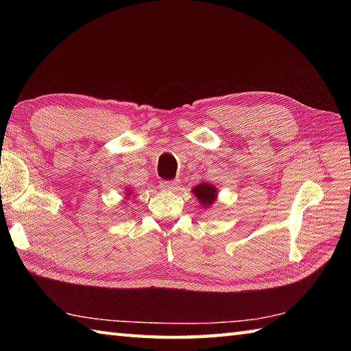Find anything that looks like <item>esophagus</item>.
Instances as JSON below:
<instances>
[{"label": "esophagus", "mask_w": 351, "mask_h": 351, "mask_svg": "<svg viewBox=\"0 0 351 351\" xmlns=\"http://www.w3.org/2000/svg\"><path fill=\"white\" fill-rule=\"evenodd\" d=\"M161 189L166 190V191H176L180 189V181L175 180V181H164L161 182Z\"/></svg>", "instance_id": "34e87169"}]
</instances>
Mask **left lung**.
Instances as JSON below:
<instances>
[{
    "mask_svg": "<svg viewBox=\"0 0 351 351\" xmlns=\"http://www.w3.org/2000/svg\"><path fill=\"white\" fill-rule=\"evenodd\" d=\"M191 191L195 193V196L200 202V205L205 208H210L215 202V199H217V189L208 182H202V184L196 185V187Z\"/></svg>",
    "mask_w": 351,
    "mask_h": 351,
    "instance_id": "obj_1",
    "label": "left lung"
}]
</instances>
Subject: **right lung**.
Segmentation results:
<instances>
[{"label":"right lung","instance_id":"right-lung-1","mask_svg":"<svg viewBox=\"0 0 351 351\" xmlns=\"http://www.w3.org/2000/svg\"><path fill=\"white\" fill-rule=\"evenodd\" d=\"M126 195H132V193H131V190H128V191H126Z\"/></svg>","mask_w":351,"mask_h":351}]
</instances>
